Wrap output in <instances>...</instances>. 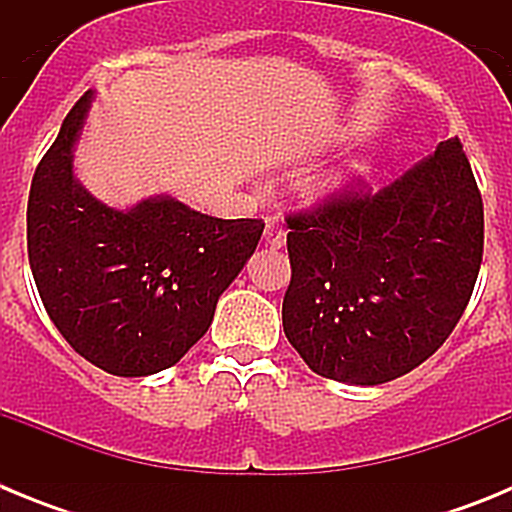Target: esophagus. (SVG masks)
<instances>
[{
  "label": "esophagus",
  "mask_w": 512,
  "mask_h": 512,
  "mask_svg": "<svg viewBox=\"0 0 512 512\" xmlns=\"http://www.w3.org/2000/svg\"><path fill=\"white\" fill-rule=\"evenodd\" d=\"M264 243L271 248H282L287 243V230L277 223H269L264 230Z\"/></svg>",
  "instance_id": "obj_1"
}]
</instances>
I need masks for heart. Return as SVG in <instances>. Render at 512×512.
Returning a JSON list of instances; mask_svg holds the SVG:
<instances>
[{
  "label": "heart",
  "instance_id": "b5f03b06",
  "mask_svg": "<svg viewBox=\"0 0 512 512\" xmlns=\"http://www.w3.org/2000/svg\"><path fill=\"white\" fill-rule=\"evenodd\" d=\"M356 174H359V166H356V164L343 166V169H338L336 174H330V176H328V187H330V189H333V187L338 189V187H343V184L354 182Z\"/></svg>",
  "mask_w": 512,
  "mask_h": 512
}]
</instances>
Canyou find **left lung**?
<instances>
[{
    "label": "left lung",
    "instance_id": "left-lung-1",
    "mask_svg": "<svg viewBox=\"0 0 512 512\" xmlns=\"http://www.w3.org/2000/svg\"><path fill=\"white\" fill-rule=\"evenodd\" d=\"M289 343L320 377L382 384L451 336L477 282L485 210L459 138L372 192L361 179L287 215Z\"/></svg>",
    "mask_w": 512,
    "mask_h": 512
}]
</instances>
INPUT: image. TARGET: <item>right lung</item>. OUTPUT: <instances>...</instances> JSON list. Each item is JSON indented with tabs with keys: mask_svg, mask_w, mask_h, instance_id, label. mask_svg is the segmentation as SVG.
<instances>
[{
	"mask_svg": "<svg viewBox=\"0 0 512 512\" xmlns=\"http://www.w3.org/2000/svg\"><path fill=\"white\" fill-rule=\"evenodd\" d=\"M92 92L35 169L27 256L45 312L76 354L115 377L169 369L207 333L217 297L256 251L264 220L202 215L171 197L120 212L74 179Z\"/></svg>",
	"mask_w": 512,
	"mask_h": 512,
	"instance_id": "1",
	"label": "right lung"
}]
</instances>
